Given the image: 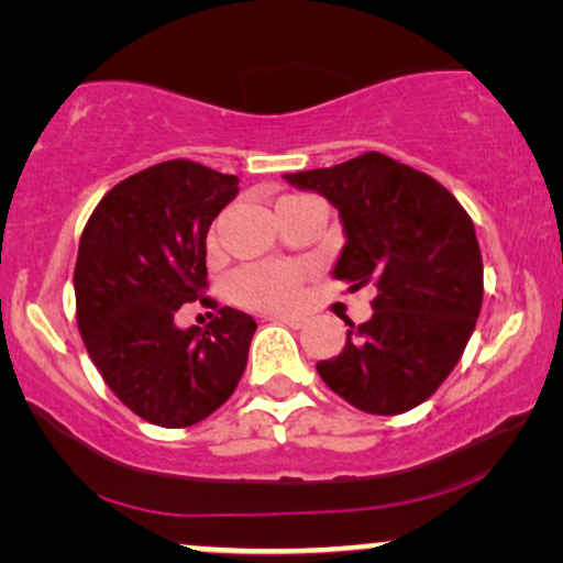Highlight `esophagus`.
<instances>
[{
    "instance_id": "esophagus-1",
    "label": "esophagus",
    "mask_w": 563,
    "mask_h": 563,
    "mask_svg": "<svg viewBox=\"0 0 563 563\" xmlns=\"http://www.w3.org/2000/svg\"><path fill=\"white\" fill-rule=\"evenodd\" d=\"M268 319L276 323H284V327H289V329H300L302 323H306L302 316H287V313H274V316H268Z\"/></svg>"
}]
</instances>
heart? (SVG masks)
Wrapping results in <instances>:
<instances>
[{
	"label": "heart",
	"mask_w": 563,
	"mask_h": 563,
	"mask_svg": "<svg viewBox=\"0 0 563 563\" xmlns=\"http://www.w3.org/2000/svg\"><path fill=\"white\" fill-rule=\"evenodd\" d=\"M306 271L295 263H253L231 274L229 295L244 308L287 310L300 295Z\"/></svg>",
	"instance_id": "1"
}]
</instances>
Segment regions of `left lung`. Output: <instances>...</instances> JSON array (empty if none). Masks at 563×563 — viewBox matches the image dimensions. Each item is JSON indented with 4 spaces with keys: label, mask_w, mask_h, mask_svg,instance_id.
<instances>
[{
    "label": "left lung",
    "mask_w": 563,
    "mask_h": 563,
    "mask_svg": "<svg viewBox=\"0 0 563 563\" xmlns=\"http://www.w3.org/2000/svg\"><path fill=\"white\" fill-rule=\"evenodd\" d=\"M284 178L340 213L345 247L334 279L376 289L372 319L347 321L342 353L316 363L321 379L366 413L421 406L477 327L482 255L472 218L440 181L382 152Z\"/></svg>",
    "instance_id": "left-lung-1"
}]
</instances>
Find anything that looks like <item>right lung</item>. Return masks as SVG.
Segmentation results:
<instances>
[{"instance_id": "1", "label": "right lung", "mask_w": 563, "mask_h": 563, "mask_svg": "<svg viewBox=\"0 0 563 563\" xmlns=\"http://www.w3.org/2000/svg\"><path fill=\"white\" fill-rule=\"evenodd\" d=\"M236 184L191 161L152 165L102 197L78 242L73 289L84 345L118 400L150 424L208 419L247 366L253 316L227 306L205 329L174 321L208 287L205 240Z\"/></svg>"}]
</instances>
